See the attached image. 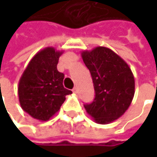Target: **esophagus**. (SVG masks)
I'll return each instance as SVG.
<instances>
[{
  "label": "esophagus",
  "instance_id": "34e87169",
  "mask_svg": "<svg viewBox=\"0 0 157 157\" xmlns=\"http://www.w3.org/2000/svg\"><path fill=\"white\" fill-rule=\"evenodd\" d=\"M73 93H74V94H77V93H78V89H77V87H75V88L73 89Z\"/></svg>",
  "mask_w": 157,
  "mask_h": 157
}]
</instances>
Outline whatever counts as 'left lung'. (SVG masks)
Segmentation results:
<instances>
[{
    "label": "left lung",
    "mask_w": 157,
    "mask_h": 157,
    "mask_svg": "<svg viewBox=\"0 0 157 157\" xmlns=\"http://www.w3.org/2000/svg\"><path fill=\"white\" fill-rule=\"evenodd\" d=\"M82 58L89 69L95 92L93 103L84 105L95 123L110 124L121 117L135 95V77L124 59L103 46L82 51Z\"/></svg>",
    "instance_id": "8db88e82"
}]
</instances>
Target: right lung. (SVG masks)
I'll return each mask as SVG.
<instances>
[{"label": "right lung", "mask_w": 157, "mask_h": 157, "mask_svg": "<svg viewBox=\"0 0 157 157\" xmlns=\"http://www.w3.org/2000/svg\"><path fill=\"white\" fill-rule=\"evenodd\" d=\"M63 51L46 47L38 52L23 71L18 86L21 107L33 118L48 121L72 91L63 87L64 75L57 70Z\"/></svg>", "instance_id": "obj_1"}]
</instances>
